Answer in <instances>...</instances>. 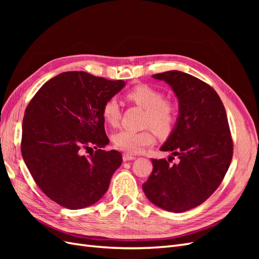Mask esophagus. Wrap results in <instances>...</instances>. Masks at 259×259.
I'll list each match as a JSON object with an SVG mask.
<instances>
[{
    "label": "esophagus",
    "instance_id": "obj_1",
    "mask_svg": "<svg viewBox=\"0 0 259 259\" xmlns=\"http://www.w3.org/2000/svg\"><path fill=\"white\" fill-rule=\"evenodd\" d=\"M136 158L134 155H132V154H128V153H124L123 154V161L124 162H127V161H133V160H135Z\"/></svg>",
    "mask_w": 259,
    "mask_h": 259
}]
</instances>
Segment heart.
Wrapping results in <instances>:
<instances>
[{
	"label": "heart",
	"mask_w": 259,
	"mask_h": 259,
	"mask_svg": "<svg viewBox=\"0 0 259 259\" xmlns=\"http://www.w3.org/2000/svg\"><path fill=\"white\" fill-rule=\"evenodd\" d=\"M126 97L146 110L145 123L149 124L156 134L166 135L170 132L175 121V107L164 100L163 94L151 86L140 84L127 92ZM104 120L111 126H116L120 121V106L115 98H110L101 109ZM113 145L116 149L131 154L139 153L153 142V136L149 131L122 130L114 134Z\"/></svg>",
	"instance_id": "b5f03b06"
}]
</instances>
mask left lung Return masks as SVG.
I'll list each match as a JSON object with an SVG mask.
<instances>
[{"instance_id":"1","label":"left lung","mask_w":259,"mask_h":259,"mask_svg":"<svg viewBox=\"0 0 259 259\" xmlns=\"http://www.w3.org/2000/svg\"><path fill=\"white\" fill-rule=\"evenodd\" d=\"M170 86L178 99V116L160 150L168 160L152 159L153 169L143 185L152 204L183 213L202 204L223 182L232 160V139L225 107L209 85L170 70L152 75Z\"/></svg>"}]
</instances>
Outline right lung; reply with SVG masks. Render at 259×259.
I'll list each match as a JSON object with an SVG mask.
<instances>
[{
	"label": "right lung",
	"mask_w": 259,
	"mask_h": 259,
	"mask_svg": "<svg viewBox=\"0 0 259 259\" xmlns=\"http://www.w3.org/2000/svg\"><path fill=\"white\" fill-rule=\"evenodd\" d=\"M125 84L84 71L64 72L29 103L22 120V159L40 189L59 205L80 209L95 204L121 166L116 150L98 149L89 157L81 151L109 144L101 109Z\"/></svg>",
	"instance_id": "right-lung-1"
}]
</instances>
